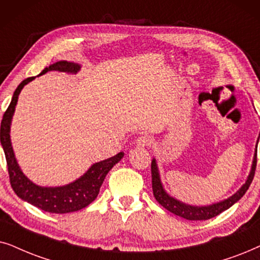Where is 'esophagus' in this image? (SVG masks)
Here are the masks:
<instances>
[{
  "mask_svg": "<svg viewBox=\"0 0 260 260\" xmlns=\"http://www.w3.org/2000/svg\"><path fill=\"white\" fill-rule=\"evenodd\" d=\"M152 143V139L151 137H148L147 134H143V136L138 137V139L136 140V144L138 147H145V146H148Z\"/></svg>",
  "mask_w": 260,
  "mask_h": 260,
  "instance_id": "obj_1",
  "label": "esophagus"
}]
</instances>
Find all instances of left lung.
<instances>
[{"label": "left lung", "mask_w": 260, "mask_h": 260, "mask_svg": "<svg viewBox=\"0 0 260 260\" xmlns=\"http://www.w3.org/2000/svg\"><path fill=\"white\" fill-rule=\"evenodd\" d=\"M260 137V134H259ZM259 140V138H258ZM255 166H257V150H255L253 162H252V168L248 175L247 181L245 182V184L238 190L234 195L228 197L227 200L221 201V202L214 203L210 206L205 207H196V206H190L185 205V203L179 202L174 197H171L168 192L165 191L162 188L160 177H159V171L155 159L151 162V174H152V189H153V195L155 200L158 201L159 205H161L165 209H168L169 212L176 214V215L184 217L186 220H208L212 217L219 215L220 213L224 212V210L230 208L234 205L235 202H238L245 195V192L247 191V189L250 188L252 181H253L254 172H255Z\"/></svg>", "instance_id": "1"}]
</instances>
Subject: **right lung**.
Here are the masks:
<instances>
[{"instance_id":"right-lung-1","label":"right lung","mask_w":260,"mask_h":260,"mask_svg":"<svg viewBox=\"0 0 260 260\" xmlns=\"http://www.w3.org/2000/svg\"><path fill=\"white\" fill-rule=\"evenodd\" d=\"M78 64L70 63V61H57V63L45 68L40 75L46 74L47 71L57 70L63 72L76 74L79 71ZM36 77L26 78L20 83L15 91H14L12 102L3 114L0 129V140L6 154L7 166H8L9 181L12 188L17 196L30 205L38 207L41 210L54 214H67L71 212H77L79 209L85 208L98 197L103 181L116 162L123 157V152H120L112 158L95 162L84 175L81 176L75 182L64 186H55V188H47V186H39L34 184L23 175V172L17 164L14 151L10 143V123L12 117L15 112V106L23 86Z\"/></svg>"}]
</instances>
